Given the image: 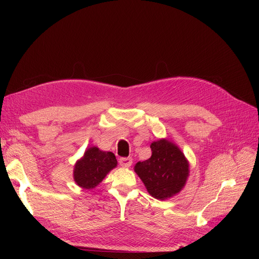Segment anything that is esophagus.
<instances>
[{
  "label": "esophagus",
  "instance_id": "1",
  "mask_svg": "<svg viewBox=\"0 0 259 259\" xmlns=\"http://www.w3.org/2000/svg\"><path fill=\"white\" fill-rule=\"evenodd\" d=\"M119 163L122 167H130L132 165L133 160L131 158H121Z\"/></svg>",
  "mask_w": 259,
  "mask_h": 259
}]
</instances>
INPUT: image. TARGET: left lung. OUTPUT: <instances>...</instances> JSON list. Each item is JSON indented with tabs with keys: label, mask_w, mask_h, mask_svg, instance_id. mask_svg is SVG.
<instances>
[{
	"label": "left lung",
	"mask_w": 259,
	"mask_h": 259,
	"mask_svg": "<svg viewBox=\"0 0 259 259\" xmlns=\"http://www.w3.org/2000/svg\"><path fill=\"white\" fill-rule=\"evenodd\" d=\"M150 148V158L137 162L134 170L149 194L164 201L183 190L189 177V162L180 148L168 138L153 142Z\"/></svg>",
	"instance_id": "obj_1"
}]
</instances>
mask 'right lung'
Listing matches in <instances>:
<instances>
[{
  "label": "right lung",
  "mask_w": 259,
  "mask_h": 259,
  "mask_svg": "<svg viewBox=\"0 0 259 259\" xmlns=\"http://www.w3.org/2000/svg\"><path fill=\"white\" fill-rule=\"evenodd\" d=\"M115 155L110 151H103L98 147H90L81 159L77 160L73 168L75 184L83 189L97 187L109 171L116 167Z\"/></svg>",
  "instance_id": "add662e5"
}]
</instances>
